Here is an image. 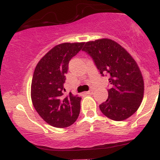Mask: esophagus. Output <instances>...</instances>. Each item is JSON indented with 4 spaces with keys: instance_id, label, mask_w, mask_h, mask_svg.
Masks as SVG:
<instances>
[{
    "instance_id": "obj_1",
    "label": "esophagus",
    "mask_w": 160,
    "mask_h": 160,
    "mask_svg": "<svg viewBox=\"0 0 160 160\" xmlns=\"http://www.w3.org/2000/svg\"><path fill=\"white\" fill-rule=\"evenodd\" d=\"M92 92H93V90H92V89H91V90L86 92V94H87V95H91V94H92Z\"/></svg>"
}]
</instances>
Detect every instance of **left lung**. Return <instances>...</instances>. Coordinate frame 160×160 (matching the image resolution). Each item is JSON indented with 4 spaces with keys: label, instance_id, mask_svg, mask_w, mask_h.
I'll return each instance as SVG.
<instances>
[{
    "label": "left lung",
    "instance_id": "8db88e82",
    "mask_svg": "<svg viewBox=\"0 0 160 160\" xmlns=\"http://www.w3.org/2000/svg\"><path fill=\"white\" fill-rule=\"evenodd\" d=\"M82 51L92 58L102 76L109 75L108 98L99 105L102 113L115 121L131 117L144 96V80L136 62L117 42L99 39L86 42Z\"/></svg>",
    "mask_w": 160,
    "mask_h": 160
}]
</instances>
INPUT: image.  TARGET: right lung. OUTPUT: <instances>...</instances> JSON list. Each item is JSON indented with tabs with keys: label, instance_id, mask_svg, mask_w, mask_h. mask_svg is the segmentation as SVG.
<instances>
[{
	"label": "right lung",
	"instance_id": "add662e5",
	"mask_svg": "<svg viewBox=\"0 0 160 160\" xmlns=\"http://www.w3.org/2000/svg\"><path fill=\"white\" fill-rule=\"evenodd\" d=\"M85 43H64L54 47L37 65L33 75L31 96L33 105L47 123L56 128L72 125L80 111V97L64 94L65 74L70 60Z\"/></svg>",
	"mask_w": 160,
	"mask_h": 160
}]
</instances>
